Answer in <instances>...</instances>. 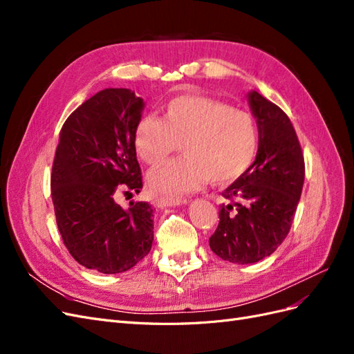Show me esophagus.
Instances as JSON below:
<instances>
[{"label": "esophagus", "mask_w": 354, "mask_h": 354, "mask_svg": "<svg viewBox=\"0 0 354 354\" xmlns=\"http://www.w3.org/2000/svg\"><path fill=\"white\" fill-rule=\"evenodd\" d=\"M181 202V198H160V199H156L155 201V205L158 208H164V207H176V205H180Z\"/></svg>", "instance_id": "esophagus-1"}]
</instances>
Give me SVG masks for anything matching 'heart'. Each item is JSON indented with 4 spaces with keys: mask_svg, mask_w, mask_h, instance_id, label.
<instances>
[{
    "mask_svg": "<svg viewBox=\"0 0 354 354\" xmlns=\"http://www.w3.org/2000/svg\"><path fill=\"white\" fill-rule=\"evenodd\" d=\"M136 152L145 164L158 165L174 153L181 159L149 174L155 195L177 198L205 181L226 185L252 164L259 134L252 116L203 95H180L165 106L160 120L143 116L134 127Z\"/></svg>",
    "mask_w": 354,
    "mask_h": 354,
    "instance_id": "b5f03b06",
    "label": "heart"
}]
</instances>
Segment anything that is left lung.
Here are the masks:
<instances>
[{
	"instance_id": "obj_1",
	"label": "left lung",
	"mask_w": 354,
	"mask_h": 354,
	"mask_svg": "<svg viewBox=\"0 0 354 354\" xmlns=\"http://www.w3.org/2000/svg\"><path fill=\"white\" fill-rule=\"evenodd\" d=\"M259 127V151L245 173L223 192L209 248L220 259L257 263L276 251L292 226L304 185L301 146L288 115L260 93L248 94Z\"/></svg>"
}]
</instances>
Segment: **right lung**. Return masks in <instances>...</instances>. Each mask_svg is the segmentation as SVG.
I'll list each match as a JSON object with an SVG mask.
<instances>
[{
    "mask_svg": "<svg viewBox=\"0 0 354 354\" xmlns=\"http://www.w3.org/2000/svg\"><path fill=\"white\" fill-rule=\"evenodd\" d=\"M143 104L127 88L94 94L63 124L53 162L51 199L63 243L81 266L104 274L130 270L152 248V207L130 202L125 209L116 202L118 192L143 187L134 146Z\"/></svg>",
    "mask_w": 354,
    "mask_h": 354,
    "instance_id": "obj_1",
    "label": "right lung"
}]
</instances>
